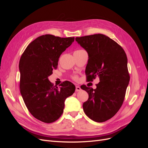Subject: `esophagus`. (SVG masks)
Segmentation results:
<instances>
[{"label":"esophagus","instance_id":"obj_1","mask_svg":"<svg viewBox=\"0 0 148 148\" xmlns=\"http://www.w3.org/2000/svg\"><path fill=\"white\" fill-rule=\"evenodd\" d=\"M81 88H80L79 86H76V89H75V91L78 92V91H79L80 90H81Z\"/></svg>","mask_w":148,"mask_h":148}]
</instances>
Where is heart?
Masks as SVG:
<instances>
[{
  "instance_id": "heart-1",
  "label": "heart",
  "mask_w": 148,
  "mask_h": 148,
  "mask_svg": "<svg viewBox=\"0 0 148 148\" xmlns=\"http://www.w3.org/2000/svg\"><path fill=\"white\" fill-rule=\"evenodd\" d=\"M79 51H82V50H79ZM73 78L75 80H77V79H78V77H77V76L75 75V76H73Z\"/></svg>"
}]
</instances>
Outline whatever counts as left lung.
<instances>
[{"instance_id": "8db88e82", "label": "left lung", "mask_w": 148, "mask_h": 148, "mask_svg": "<svg viewBox=\"0 0 148 148\" xmlns=\"http://www.w3.org/2000/svg\"><path fill=\"white\" fill-rule=\"evenodd\" d=\"M88 53L85 73L88 82L97 77L99 83L96 88L82 85L89 98L83 105L88 117L96 122L111 119L122 106L130 81L127 57L119 44L102 34L75 38Z\"/></svg>"}]
</instances>
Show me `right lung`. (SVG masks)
<instances>
[{
	"label": "right lung",
	"instance_id": "add662e5",
	"mask_svg": "<svg viewBox=\"0 0 148 148\" xmlns=\"http://www.w3.org/2000/svg\"><path fill=\"white\" fill-rule=\"evenodd\" d=\"M75 38H60L51 34L35 39L21 55L19 69L20 92L25 104L34 117L50 123L59 119L64 112L65 101L75 91L69 81L56 87L48 77L57 68L59 59Z\"/></svg>",
	"mask_w": 148,
	"mask_h": 148
}]
</instances>
